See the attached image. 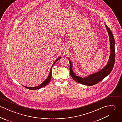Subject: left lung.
<instances>
[{
	"mask_svg": "<svg viewBox=\"0 0 122 122\" xmlns=\"http://www.w3.org/2000/svg\"><path fill=\"white\" fill-rule=\"evenodd\" d=\"M105 27L107 32L108 34L110 42V54L109 57L108 61L104 67L102 69L98 72H95L93 74L88 75L85 77H82L76 76V75L73 72L72 69V63L70 60V58L68 57L69 60L70 64V74L72 78L76 82L84 85L91 86L94 85L101 81L103 80L105 77L108 76L113 70L115 61V40L110 29L105 24Z\"/></svg>",
	"mask_w": 122,
	"mask_h": 122,
	"instance_id": "left-lung-1",
	"label": "left lung"
}]
</instances>
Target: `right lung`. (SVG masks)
I'll use <instances>...</instances> for the list:
<instances>
[{"instance_id": "add662e5", "label": "right lung", "mask_w": 122, "mask_h": 122, "mask_svg": "<svg viewBox=\"0 0 122 122\" xmlns=\"http://www.w3.org/2000/svg\"><path fill=\"white\" fill-rule=\"evenodd\" d=\"M61 56H60L55 61L53 62V64H52V66L51 67V69H50V73H49V74L48 76V77L46 78V79L40 85H39V86H35V87H27V86H23L24 87L27 88V89H30V90H36V89H40L42 87H45L46 86H47L49 83L50 82V80L51 79V78H52V67L55 64V63L57 61H58L59 60H60V59H61Z\"/></svg>"}]
</instances>
